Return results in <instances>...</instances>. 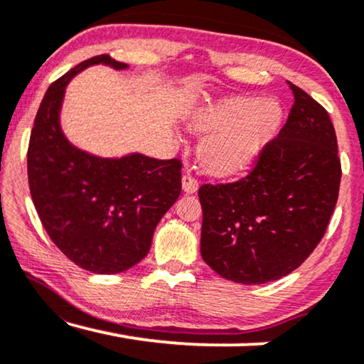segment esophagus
<instances>
[{
	"label": "esophagus",
	"instance_id": "obj_1",
	"mask_svg": "<svg viewBox=\"0 0 364 364\" xmlns=\"http://www.w3.org/2000/svg\"><path fill=\"white\" fill-rule=\"evenodd\" d=\"M182 188L186 193H196L198 188V182L193 178L191 173H183L182 176Z\"/></svg>",
	"mask_w": 364,
	"mask_h": 364
}]
</instances>
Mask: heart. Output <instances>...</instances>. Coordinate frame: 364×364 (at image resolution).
<instances>
[{
	"instance_id": "obj_1",
	"label": "heart",
	"mask_w": 364,
	"mask_h": 364,
	"mask_svg": "<svg viewBox=\"0 0 364 364\" xmlns=\"http://www.w3.org/2000/svg\"><path fill=\"white\" fill-rule=\"evenodd\" d=\"M283 121L275 97H230L197 109L188 126L205 134L198 161L215 177H232L257 161Z\"/></svg>"
}]
</instances>
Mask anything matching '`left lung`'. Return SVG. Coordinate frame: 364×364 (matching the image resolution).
<instances>
[{
	"mask_svg": "<svg viewBox=\"0 0 364 364\" xmlns=\"http://www.w3.org/2000/svg\"><path fill=\"white\" fill-rule=\"evenodd\" d=\"M288 121L257 167L233 183L202 186L200 253L243 285L287 277L325 235L341 181L335 127L315 99L290 82Z\"/></svg>",
	"mask_w": 364,
	"mask_h": 364,
	"instance_id": "1",
	"label": "left lung"
}]
</instances>
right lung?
Returning a JSON list of instances; mask_svg holds the SVG:
<instances>
[{"label":"right lung","mask_w":364,"mask_h":364,"mask_svg":"<svg viewBox=\"0 0 364 364\" xmlns=\"http://www.w3.org/2000/svg\"><path fill=\"white\" fill-rule=\"evenodd\" d=\"M96 64L129 69L101 54L49 86L29 137L28 178L33 203L54 245L84 270L112 275L149 253L157 223L181 196L182 164L139 152L101 157L69 142L61 127L66 87Z\"/></svg>","instance_id":"add662e5"}]
</instances>
